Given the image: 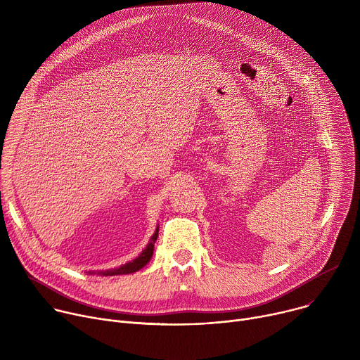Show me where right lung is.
Here are the masks:
<instances>
[{
  "label": "right lung",
  "instance_id": "add662e5",
  "mask_svg": "<svg viewBox=\"0 0 360 360\" xmlns=\"http://www.w3.org/2000/svg\"><path fill=\"white\" fill-rule=\"evenodd\" d=\"M158 231H155V233L152 235L149 243L146 245V248L141 252V255L138 256V258H135L132 262H128L120 268H115V269H110V271H101L98 272V275H104V276H114V275H127V274H134L139 269H142L152 258V253H153V245H155L157 242V238H158ZM89 274H94V272H89Z\"/></svg>",
  "mask_w": 360,
  "mask_h": 360
}]
</instances>
